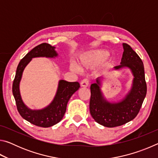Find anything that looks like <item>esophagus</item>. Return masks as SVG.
<instances>
[{"instance_id": "esophagus-1", "label": "esophagus", "mask_w": 158, "mask_h": 158, "mask_svg": "<svg viewBox=\"0 0 158 158\" xmlns=\"http://www.w3.org/2000/svg\"><path fill=\"white\" fill-rule=\"evenodd\" d=\"M89 80L86 78L84 79L81 81V85L82 87H84V88L87 87L88 85H89Z\"/></svg>"}]
</instances>
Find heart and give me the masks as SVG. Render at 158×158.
<instances>
[{
    "label": "heart",
    "instance_id": "b5f03b06",
    "mask_svg": "<svg viewBox=\"0 0 158 158\" xmlns=\"http://www.w3.org/2000/svg\"><path fill=\"white\" fill-rule=\"evenodd\" d=\"M108 56L109 52L106 50L97 49L91 51L81 57L79 60L80 65L81 68H93L101 63ZM69 68L74 72H79L81 69L75 63H71Z\"/></svg>",
    "mask_w": 158,
    "mask_h": 158
}]
</instances>
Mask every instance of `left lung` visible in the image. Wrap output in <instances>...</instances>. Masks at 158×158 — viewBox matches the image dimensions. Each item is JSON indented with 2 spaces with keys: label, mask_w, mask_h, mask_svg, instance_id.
<instances>
[{
  "label": "left lung",
  "mask_w": 158,
  "mask_h": 158,
  "mask_svg": "<svg viewBox=\"0 0 158 158\" xmlns=\"http://www.w3.org/2000/svg\"><path fill=\"white\" fill-rule=\"evenodd\" d=\"M124 52L121 65L114 67L119 69L130 68L134 75L130 91L121 102L111 103L104 98L100 90V79L90 85V113L99 124L107 127L124 125L137 116L146 97L147 86L142 60L129 44H123Z\"/></svg>",
  "instance_id": "1"
}]
</instances>
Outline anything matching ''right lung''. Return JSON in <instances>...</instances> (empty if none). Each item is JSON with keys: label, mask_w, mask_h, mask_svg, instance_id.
Masks as SVG:
<instances>
[{"label": "right lung", "mask_w": 158, "mask_h": 158, "mask_svg": "<svg viewBox=\"0 0 158 158\" xmlns=\"http://www.w3.org/2000/svg\"><path fill=\"white\" fill-rule=\"evenodd\" d=\"M57 55L54 47L47 43H42L30 51L20 60L17 66L12 84V93L17 110L23 118L36 126L48 127L60 122L65 113L69 98L80 87L79 83L77 81L68 82L65 80H60L54 99L46 108L41 110H31L23 104L19 92V82L25 67L33 58H53L57 56Z\"/></svg>", "instance_id": "obj_1"}]
</instances>
